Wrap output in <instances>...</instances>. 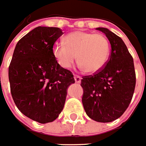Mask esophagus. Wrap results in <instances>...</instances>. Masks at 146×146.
Returning a JSON list of instances; mask_svg holds the SVG:
<instances>
[{
  "label": "esophagus",
  "instance_id": "34e87169",
  "mask_svg": "<svg viewBox=\"0 0 146 146\" xmlns=\"http://www.w3.org/2000/svg\"><path fill=\"white\" fill-rule=\"evenodd\" d=\"M74 78H75V81L76 83H80V82H81L82 78L80 76H78V75H75V76H74Z\"/></svg>",
  "mask_w": 146,
  "mask_h": 146
}]
</instances>
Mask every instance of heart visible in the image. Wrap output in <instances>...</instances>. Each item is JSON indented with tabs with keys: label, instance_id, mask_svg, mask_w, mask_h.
<instances>
[{
	"label": "heart",
	"instance_id": "1",
	"mask_svg": "<svg viewBox=\"0 0 146 146\" xmlns=\"http://www.w3.org/2000/svg\"><path fill=\"white\" fill-rule=\"evenodd\" d=\"M109 52L110 44L104 35L86 31L72 32L66 36L65 44L59 42L52 48V54L62 68H71L77 57L80 68L89 73L104 67Z\"/></svg>",
	"mask_w": 146,
	"mask_h": 146
}]
</instances>
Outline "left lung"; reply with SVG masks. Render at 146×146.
I'll list each match as a JSON object with an SVG mask.
<instances>
[{
  "label": "left lung",
  "mask_w": 146,
  "mask_h": 146,
  "mask_svg": "<svg viewBox=\"0 0 146 146\" xmlns=\"http://www.w3.org/2000/svg\"><path fill=\"white\" fill-rule=\"evenodd\" d=\"M111 44V55L105 66L94 75L83 76L82 98L86 113L100 123L119 118L133 98L136 84L133 57L123 41L108 29L98 27Z\"/></svg>",
  "instance_id": "obj_1"
}]
</instances>
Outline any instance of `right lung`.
Segmentation results:
<instances>
[{
	"label": "right lung",
	"instance_id": "1",
	"mask_svg": "<svg viewBox=\"0 0 146 146\" xmlns=\"http://www.w3.org/2000/svg\"><path fill=\"white\" fill-rule=\"evenodd\" d=\"M64 33L58 27H38L17 42L9 68L13 101L23 115L40 123L54 121L64 106L72 72L52 54Z\"/></svg>",
	"mask_w": 146,
	"mask_h": 146
}]
</instances>
